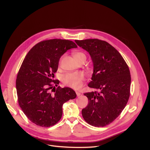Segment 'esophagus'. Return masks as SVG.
Returning a JSON list of instances; mask_svg holds the SVG:
<instances>
[{
  "label": "esophagus",
  "instance_id": "1",
  "mask_svg": "<svg viewBox=\"0 0 150 150\" xmlns=\"http://www.w3.org/2000/svg\"><path fill=\"white\" fill-rule=\"evenodd\" d=\"M76 96H77V97H79V96H81V93L80 92H76Z\"/></svg>",
  "mask_w": 150,
  "mask_h": 150
}]
</instances>
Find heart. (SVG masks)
Wrapping results in <instances>:
<instances>
[{"instance_id": "1", "label": "heart", "mask_w": 150, "mask_h": 150, "mask_svg": "<svg viewBox=\"0 0 150 150\" xmlns=\"http://www.w3.org/2000/svg\"><path fill=\"white\" fill-rule=\"evenodd\" d=\"M73 56L78 62L83 60L85 61L86 59V55L83 52H75L74 53ZM62 59V58H61L59 62H61ZM84 80V75L82 72L69 73L63 76L62 82L66 86L74 89H78L81 86Z\"/></svg>"}]
</instances>
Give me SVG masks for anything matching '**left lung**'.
<instances>
[{
    "mask_svg": "<svg viewBox=\"0 0 150 150\" xmlns=\"http://www.w3.org/2000/svg\"><path fill=\"white\" fill-rule=\"evenodd\" d=\"M91 55L93 72L88 86L97 91L84 93L88 105L82 109L84 120L103 127L119 117L130 96L131 75L120 53L113 46L98 39L75 40Z\"/></svg>",
    "mask_w": 150,
    "mask_h": 150,
    "instance_id": "1",
    "label": "left lung"
}]
</instances>
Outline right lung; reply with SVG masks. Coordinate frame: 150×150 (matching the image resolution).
I'll return each instance as SVG.
<instances>
[{
  "mask_svg": "<svg viewBox=\"0 0 150 150\" xmlns=\"http://www.w3.org/2000/svg\"><path fill=\"white\" fill-rule=\"evenodd\" d=\"M76 47L75 42L66 39L44 40L34 45L23 59L16 82L18 100L34 124L45 128L57 124L62 117V105L76 98L72 89L53 88L59 81L53 78L61 57Z\"/></svg>",
  "mask_w": 150,
  "mask_h": 150,
  "instance_id": "obj_1",
  "label": "right lung"
}]
</instances>
